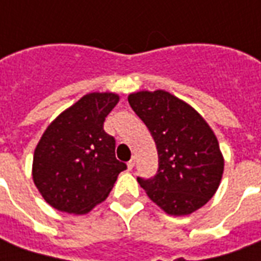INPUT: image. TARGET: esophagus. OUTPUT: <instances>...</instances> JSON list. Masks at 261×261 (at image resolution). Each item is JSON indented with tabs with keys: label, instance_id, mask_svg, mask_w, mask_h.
I'll return each instance as SVG.
<instances>
[{
	"label": "esophagus",
	"instance_id": "34e87169",
	"mask_svg": "<svg viewBox=\"0 0 261 261\" xmlns=\"http://www.w3.org/2000/svg\"><path fill=\"white\" fill-rule=\"evenodd\" d=\"M134 162H136V161H134V158H131L130 161H128V164H127V166H128V169H133V168H134Z\"/></svg>",
	"mask_w": 261,
	"mask_h": 261
}]
</instances>
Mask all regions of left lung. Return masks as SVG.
<instances>
[{
	"label": "left lung",
	"mask_w": 261,
	"mask_h": 261,
	"mask_svg": "<svg viewBox=\"0 0 261 261\" xmlns=\"http://www.w3.org/2000/svg\"><path fill=\"white\" fill-rule=\"evenodd\" d=\"M128 103L151 133L156 175L137 177L148 197L170 215H187L215 194L224 172L217 137L196 110L169 92H137Z\"/></svg>",
	"instance_id": "obj_1"
}]
</instances>
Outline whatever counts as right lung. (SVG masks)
<instances>
[{"mask_svg": "<svg viewBox=\"0 0 261 261\" xmlns=\"http://www.w3.org/2000/svg\"><path fill=\"white\" fill-rule=\"evenodd\" d=\"M119 102L114 93H89L60 114L39 141L33 156V180L56 210L85 214L103 201L120 172L116 140L103 123Z\"/></svg>", "mask_w": 261, "mask_h": 261, "instance_id": "right-lung-1", "label": "right lung"}]
</instances>
